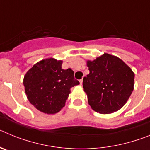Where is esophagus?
<instances>
[{
	"mask_svg": "<svg viewBox=\"0 0 150 150\" xmlns=\"http://www.w3.org/2000/svg\"><path fill=\"white\" fill-rule=\"evenodd\" d=\"M83 79H81L80 80H79V83H80V84H83Z\"/></svg>",
	"mask_w": 150,
	"mask_h": 150,
	"instance_id": "1",
	"label": "esophagus"
}]
</instances>
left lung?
Listing matches in <instances>:
<instances>
[{
	"label": "left lung",
	"instance_id": "1",
	"mask_svg": "<svg viewBox=\"0 0 150 150\" xmlns=\"http://www.w3.org/2000/svg\"><path fill=\"white\" fill-rule=\"evenodd\" d=\"M89 74L83 86L91 107L100 113H111L121 109L134 90V74L118 57L104 53L88 61Z\"/></svg>",
	"mask_w": 150,
	"mask_h": 150
}]
</instances>
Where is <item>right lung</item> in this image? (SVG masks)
Returning a JSON list of instances; mask_svg holds the SVG:
<instances>
[{"label": "right lung", "mask_w": 150, "mask_h": 150, "mask_svg": "<svg viewBox=\"0 0 150 150\" xmlns=\"http://www.w3.org/2000/svg\"><path fill=\"white\" fill-rule=\"evenodd\" d=\"M62 61L55 59L35 64L24 77L23 84L30 103L41 112L53 114L65 105L71 88L79 84L71 68H62Z\"/></svg>", "instance_id": "1"}]
</instances>
